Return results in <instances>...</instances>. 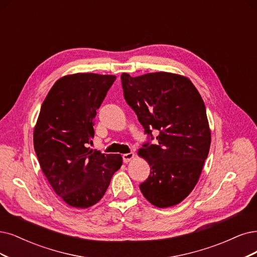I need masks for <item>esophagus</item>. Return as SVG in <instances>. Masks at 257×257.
<instances>
[{
    "mask_svg": "<svg viewBox=\"0 0 257 257\" xmlns=\"http://www.w3.org/2000/svg\"><path fill=\"white\" fill-rule=\"evenodd\" d=\"M135 158V154L134 153H129V154H125L122 155V161L123 163H129L132 161V159Z\"/></svg>",
    "mask_w": 257,
    "mask_h": 257,
    "instance_id": "34e87169",
    "label": "esophagus"
}]
</instances>
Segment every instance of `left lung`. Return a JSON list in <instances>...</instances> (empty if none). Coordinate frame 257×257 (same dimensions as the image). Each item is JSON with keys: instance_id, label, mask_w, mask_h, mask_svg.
Masks as SVG:
<instances>
[{"instance_id": "8db88e82", "label": "left lung", "mask_w": 257, "mask_h": 257, "mask_svg": "<svg viewBox=\"0 0 257 257\" xmlns=\"http://www.w3.org/2000/svg\"><path fill=\"white\" fill-rule=\"evenodd\" d=\"M120 78L123 96L145 134L158 131L157 143L144 144L138 151L150 166L141 192L157 207L174 206L196 186L210 151L203 99L182 75L157 72L131 77L122 73Z\"/></svg>"}]
</instances>
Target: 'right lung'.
Segmentation results:
<instances>
[{"instance_id": "1", "label": "right lung", "mask_w": 257, "mask_h": 257, "mask_svg": "<svg viewBox=\"0 0 257 257\" xmlns=\"http://www.w3.org/2000/svg\"><path fill=\"white\" fill-rule=\"evenodd\" d=\"M115 79L94 73L63 76L41 106L34 129L35 151L54 192L70 206L96 204L122 164L120 155L88 147L96 110Z\"/></svg>"}]
</instances>
